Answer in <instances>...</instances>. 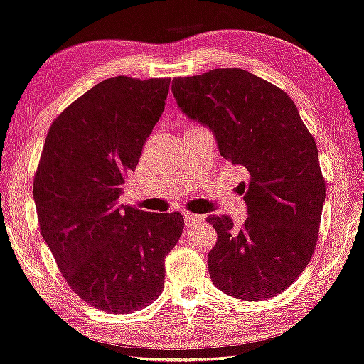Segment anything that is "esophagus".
<instances>
[{
	"instance_id": "obj_1",
	"label": "esophagus",
	"mask_w": 364,
	"mask_h": 364,
	"mask_svg": "<svg viewBox=\"0 0 364 364\" xmlns=\"http://www.w3.org/2000/svg\"><path fill=\"white\" fill-rule=\"evenodd\" d=\"M183 221H186L187 226H197V224H203L204 223V216H197V214H191L186 213L183 214Z\"/></svg>"
}]
</instances>
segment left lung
<instances>
[{
    "mask_svg": "<svg viewBox=\"0 0 364 364\" xmlns=\"http://www.w3.org/2000/svg\"><path fill=\"white\" fill-rule=\"evenodd\" d=\"M172 92L183 113L210 128L219 154L250 175L243 226L208 218L218 232L210 280L235 299L275 297L306 270L317 245L326 182L314 136L289 94L248 70L175 77Z\"/></svg>",
    "mask_w": 364,
    "mask_h": 364,
    "instance_id": "obj_1",
    "label": "left lung"
}]
</instances>
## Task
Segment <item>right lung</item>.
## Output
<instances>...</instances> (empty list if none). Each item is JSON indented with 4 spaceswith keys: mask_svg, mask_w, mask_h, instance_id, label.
<instances>
[{
    "mask_svg": "<svg viewBox=\"0 0 364 364\" xmlns=\"http://www.w3.org/2000/svg\"><path fill=\"white\" fill-rule=\"evenodd\" d=\"M170 79L118 75L57 116L33 178L42 236L80 299L107 314L150 306L164 290L165 257L181 213L118 205L121 186L164 113Z\"/></svg>",
    "mask_w": 364,
    "mask_h": 364,
    "instance_id": "1",
    "label": "right lung"
}]
</instances>
